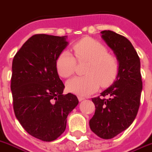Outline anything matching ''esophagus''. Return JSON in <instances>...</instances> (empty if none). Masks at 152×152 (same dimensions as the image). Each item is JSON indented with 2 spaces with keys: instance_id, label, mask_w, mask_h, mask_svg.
I'll return each instance as SVG.
<instances>
[{
  "instance_id": "1",
  "label": "esophagus",
  "mask_w": 152,
  "mask_h": 152,
  "mask_svg": "<svg viewBox=\"0 0 152 152\" xmlns=\"http://www.w3.org/2000/svg\"><path fill=\"white\" fill-rule=\"evenodd\" d=\"M85 97H82V96H78V100L80 101V102H81V101H83V100H84Z\"/></svg>"
}]
</instances>
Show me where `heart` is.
I'll return each instance as SVG.
<instances>
[{
  "label": "heart",
  "mask_w": 152,
  "mask_h": 152,
  "mask_svg": "<svg viewBox=\"0 0 152 152\" xmlns=\"http://www.w3.org/2000/svg\"><path fill=\"white\" fill-rule=\"evenodd\" d=\"M73 50L78 61H87L85 76H76L66 83L70 92L87 96L97 91L100 84L108 87L113 83L119 74V64L115 56L100 42L84 38L74 44ZM76 59L68 50H63L56 59V69L63 78L72 76L76 71Z\"/></svg>",
  "instance_id": "1"
}]
</instances>
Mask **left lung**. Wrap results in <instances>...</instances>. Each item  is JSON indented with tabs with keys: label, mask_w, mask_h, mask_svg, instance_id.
I'll use <instances>...</instances> for the list:
<instances>
[{
	"label": "left lung",
	"mask_w": 152,
	"mask_h": 152,
	"mask_svg": "<svg viewBox=\"0 0 152 152\" xmlns=\"http://www.w3.org/2000/svg\"><path fill=\"white\" fill-rule=\"evenodd\" d=\"M119 61V70L113 84L92 98L95 112L89 123L94 134L111 139L127 129L140 107L142 91L140 58L128 39L111 30L101 32Z\"/></svg>",
	"instance_id": "8db88e82"
}]
</instances>
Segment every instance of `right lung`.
<instances>
[{"label":"right lung","instance_id":"obj_1","mask_svg":"<svg viewBox=\"0 0 152 152\" xmlns=\"http://www.w3.org/2000/svg\"><path fill=\"white\" fill-rule=\"evenodd\" d=\"M67 44L66 36L36 34L12 61L15 115L28 134L44 141L63 134L68 115L79 103L72 94H62L65 85L57 72L56 59Z\"/></svg>","mask_w":152,"mask_h":152}]
</instances>
